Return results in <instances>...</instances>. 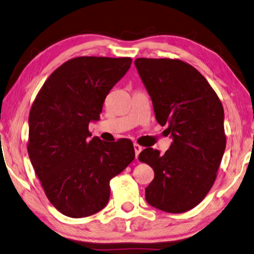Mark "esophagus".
I'll return each mask as SVG.
<instances>
[{
    "instance_id": "esophagus-1",
    "label": "esophagus",
    "mask_w": 254,
    "mask_h": 254,
    "mask_svg": "<svg viewBox=\"0 0 254 254\" xmlns=\"http://www.w3.org/2000/svg\"><path fill=\"white\" fill-rule=\"evenodd\" d=\"M134 152H135V158L137 159V156H139V154H140V152L142 151V146L141 145H139V144H136V143H134Z\"/></svg>"
}]
</instances>
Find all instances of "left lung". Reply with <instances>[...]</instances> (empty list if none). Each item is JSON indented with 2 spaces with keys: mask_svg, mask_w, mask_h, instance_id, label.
Segmentation results:
<instances>
[{
  "mask_svg": "<svg viewBox=\"0 0 254 254\" xmlns=\"http://www.w3.org/2000/svg\"><path fill=\"white\" fill-rule=\"evenodd\" d=\"M134 65L156 121L168 127L172 139L163 155L152 147L139 155L154 171L145 200L169 213L187 212L204 199L215 181L227 143L223 107L205 77L181 60L141 58Z\"/></svg>",
  "mask_w": 254,
  "mask_h": 254,
  "instance_id": "obj_1",
  "label": "left lung"
}]
</instances>
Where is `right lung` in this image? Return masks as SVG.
Returning <instances> with one entry per match:
<instances>
[{"mask_svg": "<svg viewBox=\"0 0 254 254\" xmlns=\"http://www.w3.org/2000/svg\"><path fill=\"white\" fill-rule=\"evenodd\" d=\"M130 58L68 60L45 81L29 117L27 152L48 199L62 214L85 218L108 204L110 181L133 160L127 139H90L104 100L131 66Z\"/></svg>", "mask_w": 254, "mask_h": 254, "instance_id": "1", "label": "right lung"}]
</instances>
